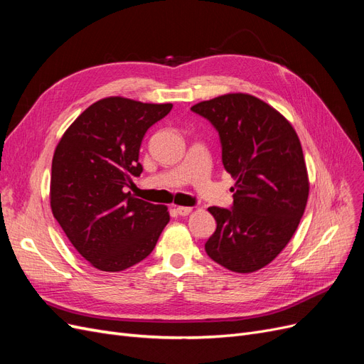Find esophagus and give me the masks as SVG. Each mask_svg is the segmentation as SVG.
Returning a JSON list of instances; mask_svg holds the SVG:
<instances>
[{
    "label": "esophagus",
    "instance_id": "1",
    "mask_svg": "<svg viewBox=\"0 0 364 364\" xmlns=\"http://www.w3.org/2000/svg\"><path fill=\"white\" fill-rule=\"evenodd\" d=\"M191 211H193V208H190V206H178V208H176V213H178L182 217L191 214Z\"/></svg>",
    "mask_w": 364,
    "mask_h": 364
}]
</instances>
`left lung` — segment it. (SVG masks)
<instances>
[{
	"instance_id": "8db88e82",
	"label": "left lung",
	"mask_w": 364,
	"mask_h": 364,
	"mask_svg": "<svg viewBox=\"0 0 364 364\" xmlns=\"http://www.w3.org/2000/svg\"><path fill=\"white\" fill-rule=\"evenodd\" d=\"M191 111L217 129L225 170L235 181L232 209L208 208L217 229L205 250L230 272H257L289 245L305 211L310 182L299 136L250 94L220 95Z\"/></svg>"
}]
</instances>
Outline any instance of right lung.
I'll use <instances>...</instances> for the list:
<instances>
[{
    "label": "right lung",
    "mask_w": 364,
    "mask_h": 364,
    "mask_svg": "<svg viewBox=\"0 0 364 364\" xmlns=\"http://www.w3.org/2000/svg\"><path fill=\"white\" fill-rule=\"evenodd\" d=\"M171 103L106 97L65 130L54 150L50 205L75 250L103 272H121L147 258L168 208L136 199L126 186L139 176L141 141Z\"/></svg>",
    "instance_id": "obj_1"
}]
</instances>
